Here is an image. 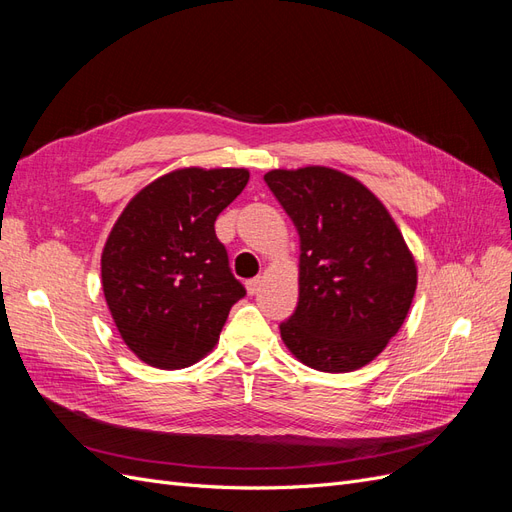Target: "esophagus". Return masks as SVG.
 <instances>
[{"mask_svg":"<svg viewBox=\"0 0 512 512\" xmlns=\"http://www.w3.org/2000/svg\"><path fill=\"white\" fill-rule=\"evenodd\" d=\"M260 284H262L260 277H254V280H247V282H245L247 294H252V297H254V294H258V290H260Z\"/></svg>","mask_w":512,"mask_h":512,"instance_id":"34e87169","label":"esophagus"}]
</instances>
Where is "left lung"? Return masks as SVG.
Wrapping results in <instances>:
<instances>
[{"label":"left lung","mask_w":512,"mask_h":512,"mask_svg":"<svg viewBox=\"0 0 512 512\" xmlns=\"http://www.w3.org/2000/svg\"><path fill=\"white\" fill-rule=\"evenodd\" d=\"M299 232V303L280 324L286 348L329 374L354 371L401 329L416 262L391 213L361 181L327 166L269 170Z\"/></svg>","instance_id":"1"}]
</instances>
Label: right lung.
<instances>
[{
  "mask_svg": "<svg viewBox=\"0 0 512 512\" xmlns=\"http://www.w3.org/2000/svg\"><path fill=\"white\" fill-rule=\"evenodd\" d=\"M250 179L245 168H179L138 192L102 252V290L126 346L160 369L190 367L218 344L245 288L215 220Z\"/></svg>",
  "mask_w": 512,
  "mask_h": 512,
  "instance_id": "right-lung-1",
  "label": "right lung"
}]
</instances>
